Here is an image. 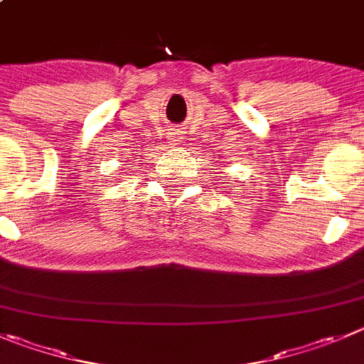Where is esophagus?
Listing matches in <instances>:
<instances>
[{
    "label": "esophagus",
    "instance_id": "obj_1",
    "mask_svg": "<svg viewBox=\"0 0 364 364\" xmlns=\"http://www.w3.org/2000/svg\"><path fill=\"white\" fill-rule=\"evenodd\" d=\"M166 140L171 141L172 145H178L179 141L183 140L181 138V131H179V129H168V132H166Z\"/></svg>",
    "mask_w": 364,
    "mask_h": 364
}]
</instances>
